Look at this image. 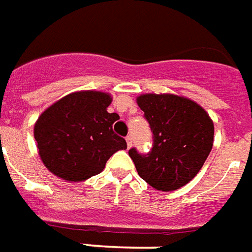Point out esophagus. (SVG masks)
I'll use <instances>...</instances> for the list:
<instances>
[{"mask_svg": "<svg viewBox=\"0 0 252 252\" xmlns=\"http://www.w3.org/2000/svg\"><path fill=\"white\" fill-rule=\"evenodd\" d=\"M126 146L130 148V146H132V137H130V136H126Z\"/></svg>", "mask_w": 252, "mask_h": 252, "instance_id": "1", "label": "esophagus"}]
</instances>
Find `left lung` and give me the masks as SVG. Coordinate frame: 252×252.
Segmentation results:
<instances>
[{"instance_id":"obj_1","label":"left lung","mask_w":252,"mask_h":252,"mask_svg":"<svg viewBox=\"0 0 252 252\" xmlns=\"http://www.w3.org/2000/svg\"><path fill=\"white\" fill-rule=\"evenodd\" d=\"M153 132L148 154L132 148L138 175L158 191H174L191 182L213 146L215 126L203 107L174 94H144L137 98Z\"/></svg>"}]
</instances>
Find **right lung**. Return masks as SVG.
<instances>
[{
	"mask_svg": "<svg viewBox=\"0 0 252 252\" xmlns=\"http://www.w3.org/2000/svg\"><path fill=\"white\" fill-rule=\"evenodd\" d=\"M112 102L102 91H78L48 107L35 123L33 136L44 166L69 182H82L103 171L108 158L126 149L112 130L119 115L107 112Z\"/></svg>",
	"mask_w": 252,
	"mask_h": 252,
	"instance_id": "right-lung-1",
	"label": "right lung"
}]
</instances>
